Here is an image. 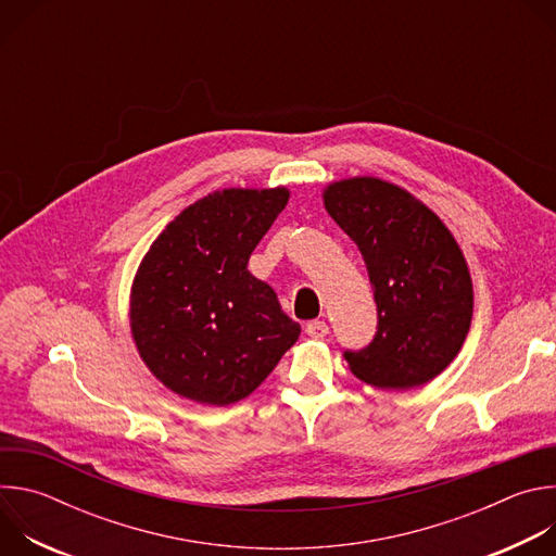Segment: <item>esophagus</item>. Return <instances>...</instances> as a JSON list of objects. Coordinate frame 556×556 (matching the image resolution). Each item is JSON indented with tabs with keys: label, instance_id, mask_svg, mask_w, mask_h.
Wrapping results in <instances>:
<instances>
[{
	"label": "esophagus",
	"instance_id": "obj_1",
	"mask_svg": "<svg viewBox=\"0 0 556 556\" xmlns=\"http://www.w3.org/2000/svg\"><path fill=\"white\" fill-rule=\"evenodd\" d=\"M305 332L312 339H324L330 334V326L326 321H309V324H305Z\"/></svg>",
	"mask_w": 556,
	"mask_h": 556
}]
</instances>
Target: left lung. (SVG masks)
Returning <instances> with one entry per match:
<instances>
[{
  "label": "left lung",
  "mask_w": 556,
  "mask_h": 556,
  "mask_svg": "<svg viewBox=\"0 0 556 556\" xmlns=\"http://www.w3.org/2000/svg\"><path fill=\"white\" fill-rule=\"evenodd\" d=\"M326 211L358 247L374 288V341L345 352L356 378L414 389L457 356L472 319V281L444 222L399 185L371 176L324 191Z\"/></svg>",
  "instance_id": "obj_1"
}]
</instances>
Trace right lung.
<instances>
[{
  "label": "right lung",
  "instance_id": "1",
  "mask_svg": "<svg viewBox=\"0 0 556 556\" xmlns=\"http://www.w3.org/2000/svg\"><path fill=\"white\" fill-rule=\"evenodd\" d=\"M290 191L224 189L155 237L131 283L129 326L149 371L182 399L224 407L251 395L301 326L249 260Z\"/></svg>",
  "mask_w": 556,
  "mask_h": 556
}]
</instances>
